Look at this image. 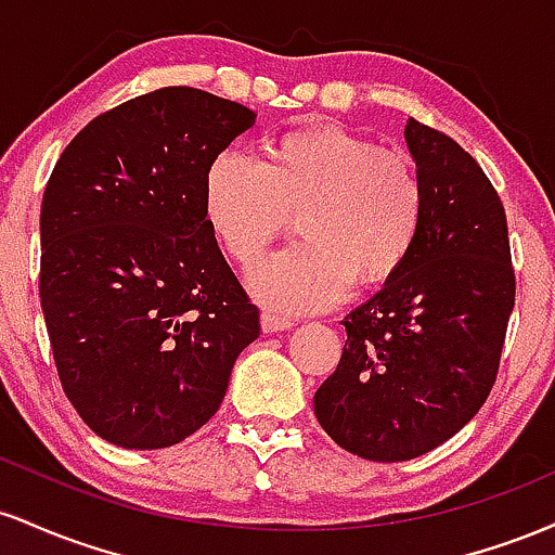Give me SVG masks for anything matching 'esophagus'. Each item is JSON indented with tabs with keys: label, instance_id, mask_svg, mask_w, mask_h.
<instances>
[{
	"label": "esophagus",
	"instance_id": "obj_1",
	"mask_svg": "<svg viewBox=\"0 0 555 555\" xmlns=\"http://www.w3.org/2000/svg\"><path fill=\"white\" fill-rule=\"evenodd\" d=\"M292 326H295V321H289V318L273 315V313H263V315H260V328H263V334H276V331H289Z\"/></svg>",
	"mask_w": 555,
	"mask_h": 555
}]
</instances>
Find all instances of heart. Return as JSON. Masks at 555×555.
<instances>
[{
  "label": "heart",
  "instance_id": "1",
  "mask_svg": "<svg viewBox=\"0 0 555 555\" xmlns=\"http://www.w3.org/2000/svg\"><path fill=\"white\" fill-rule=\"evenodd\" d=\"M295 211L302 242L256 266L247 289L279 313H315L354 279L378 284L401 269L425 190L410 156L331 125L276 138L266 162L224 151L206 171L203 214L234 263H256Z\"/></svg>",
  "mask_w": 555,
  "mask_h": 555
}]
</instances>
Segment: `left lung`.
Listing matches in <instances>:
<instances>
[{
    "label": "left lung",
    "instance_id": "8db88e82",
    "mask_svg": "<svg viewBox=\"0 0 555 555\" xmlns=\"http://www.w3.org/2000/svg\"><path fill=\"white\" fill-rule=\"evenodd\" d=\"M425 190L410 258L344 318L347 344L313 397L321 428L349 454L406 462L449 441L495 384L514 310L506 211L456 140L410 119Z\"/></svg>",
    "mask_w": 555,
    "mask_h": 555
}]
</instances>
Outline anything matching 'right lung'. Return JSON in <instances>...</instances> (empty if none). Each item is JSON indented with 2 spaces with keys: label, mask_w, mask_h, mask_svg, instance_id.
Masks as SVG:
<instances>
[{
  "label": "right lung",
  "mask_w": 555,
  "mask_h": 555,
  "mask_svg": "<svg viewBox=\"0 0 555 555\" xmlns=\"http://www.w3.org/2000/svg\"><path fill=\"white\" fill-rule=\"evenodd\" d=\"M253 122L237 101L158 88L91 119L49 177L41 308L62 388L104 441L193 436L258 339V308L203 214L208 167Z\"/></svg>",
  "instance_id": "add662e5"
}]
</instances>
